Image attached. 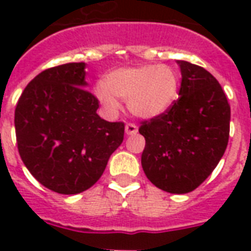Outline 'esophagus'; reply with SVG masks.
<instances>
[{
	"mask_svg": "<svg viewBox=\"0 0 251 251\" xmlns=\"http://www.w3.org/2000/svg\"><path fill=\"white\" fill-rule=\"evenodd\" d=\"M137 131H138V127H137V125H134V124H126L125 126V133L127 134V136H133V134H136Z\"/></svg>",
	"mask_w": 251,
	"mask_h": 251,
	"instance_id": "1",
	"label": "esophagus"
}]
</instances>
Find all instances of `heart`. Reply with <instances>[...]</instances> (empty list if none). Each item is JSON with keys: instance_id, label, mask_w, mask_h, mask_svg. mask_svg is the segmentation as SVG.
<instances>
[{"instance_id": "b5f03b06", "label": "heart", "mask_w": 251, "mask_h": 251, "mask_svg": "<svg viewBox=\"0 0 251 251\" xmlns=\"http://www.w3.org/2000/svg\"><path fill=\"white\" fill-rule=\"evenodd\" d=\"M180 74L168 64H140L122 67L104 76L95 94L106 109L115 111L118 99L127 100V107L140 118L164 114L179 97Z\"/></svg>"}]
</instances>
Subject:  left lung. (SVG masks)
Here are the masks:
<instances>
[{
  "label": "left lung",
  "instance_id": "1",
  "mask_svg": "<svg viewBox=\"0 0 251 251\" xmlns=\"http://www.w3.org/2000/svg\"><path fill=\"white\" fill-rule=\"evenodd\" d=\"M180 98L164 114L142 121L141 164L147 177L171 194H188L204 181L225 154L230 104L223 88L203 67L177 60Z\"/></svg>",
  "mask_w": 251,
  "mask_h": 251
}]
</instances>
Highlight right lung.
<instances>
[{
	"instance_id": "1",
	"label": "right lung",
	"mask_w": 251,
	"mask_h": 251,
	"mask_svg": "<svg viewBox=\"0 0 251 251\" xmlns=\"http://www.w3.org/2000/svg\"><path fill=\"white\" fill-rule=\"evenodd\" d=\"M84 63L40 72L20 97L14 127L20 157L46 188L80 194L103 174L124 141L125 124L102 120L98 98L86 90Z\"/></svg>"
}]
</instances>
